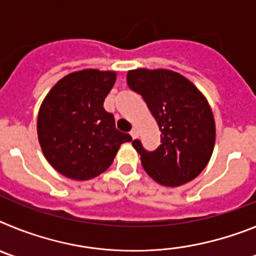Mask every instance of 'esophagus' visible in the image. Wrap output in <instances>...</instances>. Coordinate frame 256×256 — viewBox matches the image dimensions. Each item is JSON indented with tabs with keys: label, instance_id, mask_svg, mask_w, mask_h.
I'll return each mask as SVG.
<instances>
[{
	"label": "esophagus",
	"instance_id": "obj_1",
	"mask_svg": "<svg viewBox=\"0 0 256 256\" xmlns=\"http://www.w3.org/2000/svg\"><path fill=\"white\" fill-rule=\"evenodd\" d=\"M130 136H132V138H137V136H138V133H137V130L136 128H133L132 130H130Z\"/></svg>",
	"mask_w": 256,
	"mask_h": 256
}]
</instances>
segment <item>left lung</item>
<instances>
[{"instance_id": "obj_1", "label": "left lung", "mask_w": 256, "mask_h": 256, "mask_svg": "<svg viewBox=\"0 0 256 256\" xmlns=\"http://www.w3.org/2000/svg\"><path fill=\"white\" fill-rule=\"evenodd\" d=\"M126 83L142 96L162 132L152 152L134 140L144 172L165 187L195 180L209 162L216 144V122L205 96L191 80L168 69L130 70Z\"/></svg>"}]
</instances>
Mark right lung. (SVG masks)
Masks as SVG:
<instances>
[{"mask_svg":"<svg viewBox=\"0 0 256 256\" xmlns=\"http://www.w3.org/2000/svg\"><path fill=\"white\" fill-rule=\"evenodd\" d=\"M115 80V72H74L61 78L40 105L37 133L42 152L52 168L70 180L100 176L120 144L132 141L115 128L114 115L104 108Z\"/></svg>","mask_w":256,"mask_h":256,"instance_id":"1","label":"right lung"}]
</instances>
